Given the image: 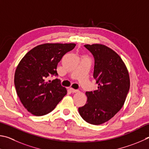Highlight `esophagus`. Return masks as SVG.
I'll return each instance as SVG.
<instances>
[{
  "label": "esophagus",
  "mask_w": 149,
  "mask_h": 149,
  "mask_svg": "<svg viewBox=\"0 0 149 149\" xmlns=\"http://www.w3.org/2000/svg\"><path fill=\"white\" fill-rule=\"evenodd\" d=\"M70 92H71L72 93H76V92H79V90H78L73 89V88H70Z\"/></svg>",
  "instance_id": "1"
}]
</instances>
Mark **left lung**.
<instances>
[{"instance_id":"left-lung-1","label":"left lung","mask_w":149,"mask_h":149,"mask_svg":"<svg viewBox=\"0 0 149 149\" xmlns=\"http://www.w3.org/2000/svg\"><path fill=\"white\" fill-rule=\"evenodd\" d=\"M84 47L94 57L93 78L98 89L86 92V105L79 108L88 123L100 125L107 122L120 110L130 90V77L121 57L102 44H86Z\"/></svg>"}]
</instances>
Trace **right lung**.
I'll use <instances>...</instances> for the list:
<instances>
[{"mask_svg": "<svg viewBox=\"0 0 149 149\" xmlns=\"http://www.w3.org/2000/svg\"><path fill=\"white\" fill-rule=\"evenodd\" d=\"M75 46L73 43L40 44L28 52L18 64L14 75L15 90L23 105L33 115L50 113L67 94L59 79L47 81V78L58 75L57 64Z\"/></svg>", "mask_w": 149, "mask_h": 149, "instance_id": "right-lung-1", "label": "right lung"}]
</instances>
